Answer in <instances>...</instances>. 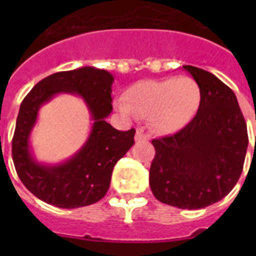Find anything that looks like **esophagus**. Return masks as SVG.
<instances>
[{"label":"esophagus","mask_w":256,"mask_h":256,"mask_svg":"<svg viewBox=\"0 0 256 256\" xmlns=\"http://www.w3.org/2000/svg\"><path fill=\"white\" fill-rule=\"evenodd\" d=\"M136 142H140V140H148V136L144 134V128H136Z\"/></svg>","instance_id":"obj_1"}]
</instances>
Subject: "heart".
I'll return each mask as SVG.
<instances>
[{
	"label": "heart",
	"instance_id": "1",
	"mask_svg": "<svg viewBox=\"0 0 256 256\" xmlns=\"http://www.w3.org/2000/svg\"><path fill=\"white\" fill-rule=\"evenodd\" d=\"M200 102L198 82L182 76L136 82L116 100V108L128 116H148L154 132L172 134L194 120Z\"/></svg>",
	"mask_w": 256,
	"mask_h": 256
}]
</instances>
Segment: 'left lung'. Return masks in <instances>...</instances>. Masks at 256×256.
<instances>
[{
  "label": "left lung",
  "instance_id": "8db88e82",
  "mask_svg": "<svg viewBox=\"0 0 256 256\" xmlns=\"http://www.w3.org/2000/svg\"><path fill=\"white\" fill-rule=\"evenodd\" d=\"M183 69L198 82L200 108L180 132L152 140L156 156L150 187L160 202L198 210L234 188L242 174L248 136L234 92L206 70L190 65Z\"/></svg>",
  "mask_w": 256,
  "mask_h": 256
}]
</instances>
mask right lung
Segmentation results:
<instances>
[{
	"label": "right lung",
	"mask_w": 256,
	"mask_h": 256,
	"mask_svg": "<svg viewBox=\"0 0 256 256\" xmlns=\"http://www.w3.org/2000/svg\"><path fill=\"white\" fill-rule=\"evenodd\" d=\"M112 73L84 66L44 78L24 98L12 156L21 182L38 199L61 208H77L98 202L106 195L112 168L134 144L136 134L134 128L120 132L106 122L112 112ZM57 94L82 96L92 116V130L84 146L72 158L56 165L41 164L31 152L30 134L42 104Z\"/></svg>",
	"instance_id": "right-lung-1"
}]
</instances>
